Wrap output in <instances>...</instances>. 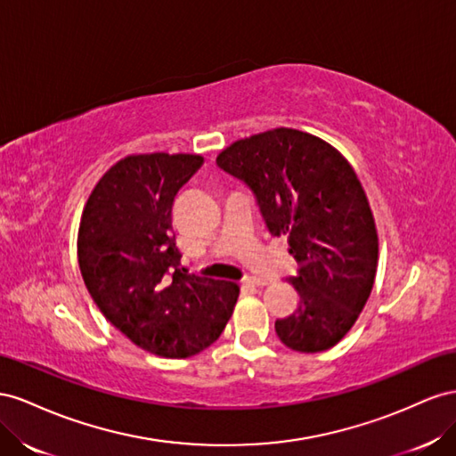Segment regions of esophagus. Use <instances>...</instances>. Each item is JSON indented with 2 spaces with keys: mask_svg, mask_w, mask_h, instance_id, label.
Listing matches in <instances>:
<instances>
[{
  "mask_svg": "<svg viewBox=\"0 0 456 456\" xmlns=\"http://www.w3.org/2000/svg\"><path fill=\"white\" fill-rule=\"evenodd\" d=\"M242 282L244 284H250V286H265L267 284V281L262 279V277H244Z\"/></svg>",
  "mask_w": 456,
  "mask_h": 456,
  "instance_id": "34e87169",
  "label": "esophagus"
}]
</instances>
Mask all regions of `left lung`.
Masks as SVG:
<instances>
[{"instance_id": "obj_1", "label": "left lung", "mask_w": 456, "mask_h": 456, "mask_svg": "<svg viewBox=\"0 0 456 456\" xmlns=\"http://www.w3.org/2000/svg\"><path fill=\"white\" fill-rule=\"evenodd\" d=\"M216 164L254 194L271 235L289 237L300 304L275 321L284 346H336L365 307L379 264L374 217L354 167L329 142L277 127L232 142Z\"/></svg>"}]
</instances>
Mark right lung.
<instances>
[{
  "instance_id": "right-lung-1",
  "label": "right lung",
  "mask_w": 456,
  "mask_h": 456,
  "mask_svg": "<svg viewBox=\"0 0 456 456\" xmlns=\"http://www.w3.org/2000/svg\"><path fill=\"white\" fill-rule=\"evenodd\" d=\"M202 164L199 154L126 156L89 194L77 232V262L101 314L160 357L212 346L239 297L237 282L181 267L172 206Z\"/></svg>"
}]
</instances>
